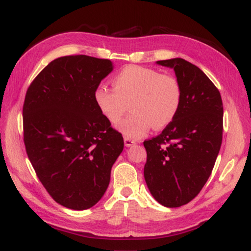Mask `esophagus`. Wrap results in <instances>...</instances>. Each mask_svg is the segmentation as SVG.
Segmentation results:
<instances>
[{"label": "esophagus", "mask_w": 251, "mask_h": 251, "mask_svg": "<svg viewBox=\"0 0 251 251\" xmlns=\"http://www.w3.org/2000/svg\"><path fill=\"white\" fill-rule=\"evenodd\" d=\"M124 143H125V147L129 148V147H131V146H134L136 142H135V140L129 139V138H125V139H124Z\"/></svg>", "instance_id": "obj_1"}]
</instances>
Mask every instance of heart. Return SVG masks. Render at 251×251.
Segmentation results:
<instances>
[{"label":"heart","instance_id":"obj_1","mask_svg":"<svg viewBox=\"0 0 251 251\" xmlns=\"http://www.w3.org/2000/svg\"><path fill=\"white\" fill-rule=\"evenodd\" d=\"M113 90L99 86L94 100L99 112L111 125H119L129 103L132 112L122 123L126 138L138 139L153 126L163 129L177 116L182 102L178 79L141 66H127L112 78Z\"/></svg>","mask_w":251,"mask_h":251}]
</instances>
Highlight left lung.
Masks as SVG:
<instances>
[{
	"label": "left lung",
	"instance_id": "obj_1",
	"mask_svg": "<svg viewBox=\"0 0 251 251\" xmlns=\"http://www.w3.org/2000/svg\"><path fill=\"white\" fill-rule=\"evenodd\" d=\"M156 65L174 69L182 102L161 134L143 142V175L154 199L174 208L193 200L211 175L222 142L223 105L214 83L191 62L173 58Z\"/></svg>",
	"mask_w": 251,
	"mask_h": 251
}]
</instances>
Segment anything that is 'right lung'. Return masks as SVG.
I'll return each mask as SVG.
<instances>
[{
	"instance_id": "obj_1",
	"label": "right lung",
	"mask_w": 251,
	"mask_h": 251,
	"mask_svg": "<svg viewBox=\"0 0 251 251\" xmlns=\"http://www.w3.org/2000/svg\"><path fill=\"white\" fill-rule=\"evenodd\" d=\"M109 59L65 56L50 62L26 90L23 116L26 154L58 204L85 210L101 200L124 149L100 113L94 93L113 71Z\"/></svg>"
}]
</instances>
